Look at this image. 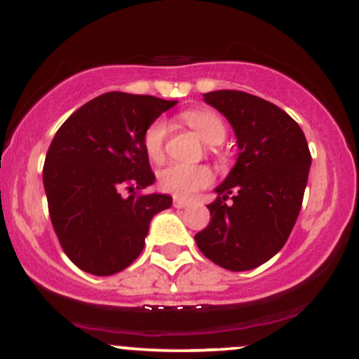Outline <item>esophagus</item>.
I'll return each mask as SVG.
<instances>
[{
    "instance_id": "1",
    "label": "esophagus",
    "mask_w": 359,
    "mask_h": 359,
    "mask_svg": "<svg viewBox=\"0 0 359 359\" xmlns=\"http://www.w3.org/2000/svg\"><path fill=\"white\" fill-rule=\"evenodd\" d=\"M189 201H184V199H174V208L175 209H185L189 208Z\"/></svg>"
}]
</instances>
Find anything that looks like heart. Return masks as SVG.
<instances>
[{
	"label": "heart",
	"instance_id": "b5f03b06",
	"mask_svg": "<svg viewBox=\"0 0 359 359\" xmlns=\"http://www.w3.org/2000/svg\"><path fill=\"white\" fill-rule=\"evenodd\" d=\"M184 123L191 126L209 145H217L226 138V125L216 113L208 109H185L180 113ZM168 128L163 119H155L147 126L143 133V150L148 158L155 163L165 160ZM212 174L205 165H184L170 163L158 174V185L162 191L174 194L177 197H189L199 189L211 184Z\"/></svg>",
	"mask_w": 359,
	"mask_h": 359
}]
</instances>
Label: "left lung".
Returning <instances> with one entry per match:
<instances>
[{"label":"left lung","instance_id":"8db88e82","mask_svg":"<svg viewBox=\"0 0 359 359\" xmlns=\"http://www.w3.org/2000/svg\"><path fill=\"white\" fill-rule=\"evenodd\" d=\"M204 101L229 119L240 155L196 243L222 269H257L283 248L299 217L312 160L307 140L285 111L253 94L212 90Z\"/></svg>","mask_w":359,"mask_h":359}]
</instances>
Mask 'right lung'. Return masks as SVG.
Listing matches in <instances>:
<instances>
[{
	"instance_id": "right-lung-1",
	"label": "right lung",
	"mask_w": 359,
	"mask_h": 359,
	"mask_svg": "<svg viewBox=\"0 0 359 359\" xmlns=\"http://www.w3.org/2000/svg\"><path fill=\"white\" fill-rule=\"evenodd\" d=\"M177 101L128 93L94 97L64 121L48 147L43 187L59 243L81 270L108 277L145 246L151 217L172 205L154 184L143 133Z\"/></svg>"
}]
</instances>
